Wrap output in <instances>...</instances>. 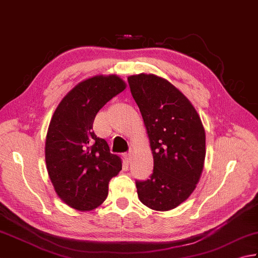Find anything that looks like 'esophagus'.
Listing matches in <instances>:
<instances>
[{
	"mask_svg": "<svg viewBox=\"0 0 258 258\" xmlns=\"http://www.w3.org/2000/svg\"><path fill=\"white\" fill-rule=\"evenodd\" d=\"M131 156H133V155H131V152H128V153L124 154V157H125V159L128 160V162H130V160H131Z\"/></svg>",
	"mask_w": 258,
	"mask_h": 258,
	"instance_id": "obj_1",
	"label": "esophagus"
}]
</instances>
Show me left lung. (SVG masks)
Wrapping results in <instances>:
<instances>
[{
    "mask_svg": "<svg viewBox=\"0 0 258 258\" xmlns=\"http://www.w3.org/2000/svg\"><path fill=\"white\" fill-rule=\"evenodd\" d=\"M142 112L154 157L153 174L136 181L139 200L157 211L176 208L191 196L202 174L206 133L200 116L168 81L153 74L128 77Z\"/></svg>",
    "mask_w": 258,
    "mask_h": 258,
    "instance_id": "obj_1",
    "label": "left lung"
}]
</instances>
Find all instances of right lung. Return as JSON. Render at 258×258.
I'll return each mask as SVG.
<instances>
[{
    "mask_svg": "<svg viewBox=\"0 0 258 258\" xmlns=\"http://www.w3.org/2000/svg\"><path fill=\"white\" fill-rule=\"evenodd\" d=\"M125 89L116 75L94 76L70 91L50 120L46 164L62 201L80 211L98 208L108 197L110 179L122 168L104 139L93 131L96 113Z\"/></svg>",
    "mask_w": 258,
    "mask_h": 258,
    "instance_id": "add662e5",
    "label": "right lung"
}]
</instances>
